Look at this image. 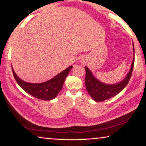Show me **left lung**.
<instances>
[{
  "label": "left lung",
  "instance_id": "8db88e82",
  "mask_svg": "<svg viewBox=\"0 0 146 146\" xmlns=\"http://www.w3.org/2000/svg\"><path fill=\"white\" fill-rule=\"evenodd\" d=\"M133 46V58L131 65L130 67V70L125 76V77L122 81L114 84H108L103 83L95 77L93 75L91 71L89 70L87 66H85L86 70V90L90 94V95L93 99L96 102H101L108 100L109 98L113 97L117 95L120 91H122L125 86L127 85L128 82L131 76L133 67H134L135 62V48L134 44Z\"/></svg>",
  "mask_w": 146,
  "mask_h": 146
}]
</instances>
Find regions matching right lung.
I'll list each match as a JSON object with an SVG mask.
<instances>
[{
    "label": "right lung",
    "instance_id": "right-lung-1",
    "mask_svg": "<svg viewBox=\"0 0 146 146\" xmlns=\"http://www.w3.org/2000/svg\"><path fill=\"white\" fill-rule=\"evenodd\" d=\"M72 68L73 66H70L46 82L35 84L26 82L21 80L16 75L11 67L14 78L20 87L33 97L44 100H53L57 96L62 88L66 78Z\"/></svg>",
    "mask_w": 146,
    "mask_h": 146
}]
</instances>
